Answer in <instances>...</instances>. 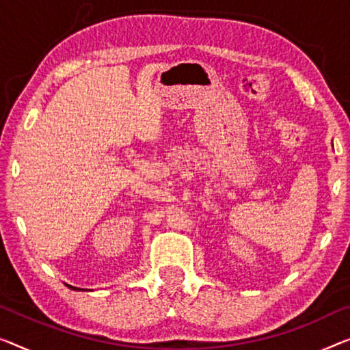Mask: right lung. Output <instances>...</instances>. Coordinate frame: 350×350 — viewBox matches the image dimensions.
<instances>
[{"mask_svg": "<svg viewBox=\"0 0 350 350\" xmlns=\"http://www.w3.org/2000/svg\"><path fill=\"white\" fill-rule=\"evenodd\" d=\"M67 286H69V284H67ZM69 288H70V289H77V288H74V286H69Z\"/></svg>", "mask_w": 350, "mask_h": 350, "instance_id": "right-lung-1", "label": "right lung"}]
</instances>
